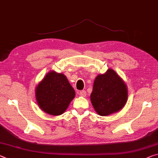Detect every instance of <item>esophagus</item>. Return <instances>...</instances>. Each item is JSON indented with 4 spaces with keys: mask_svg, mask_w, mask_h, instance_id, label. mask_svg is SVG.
Returning <instances> with one entry per match:
<instances>
[{
    "mask_svg": "<svg viewBox=\"0 0 158 158\" xmlns=\"http://www.w3.org/2000/svg\"><path fill=\"white\" fill-rule=\"evenodd\" d=\"M79 95L80 96H82V97H85L86 96V92L85 91H81L79 92Z\"/></svg>",
    "mask_w": 158,
    "mask_h": 158,
    "instance_id": "esophagus-1",
    "label": "esophagus"
}]
</instances>
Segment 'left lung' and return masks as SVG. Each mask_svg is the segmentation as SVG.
<instances>
[{"mask_svg": "<svg viewBox=\"0 0 158 158\" xmlns=\"http://www.w3.org/2000/svg\"><path fill=\"white\" fill-rule=\"evenodd\" d=\"M128 91L124 81L113 69L95 79L91 101L94 108L101 116H107L119 111L126 104Z\"/></svg>", "mask_w": 158, "mask_h": 158, "instance_id": "left-lung-1", "label": "left lung"}]
</instances>
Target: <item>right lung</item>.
<instances>
[{
  "instance_id": "obj_1",
  "label": "right lung",
  "mask_w": 158,
  "mask_h": 158,
  "mask_svg": "<svg viewBox=\"0 0 158 158\" xmlns=\"http://www.w3.org/2000/svg\"><path fill=\"white\" fill-rule=\"evenodd\" d=\"M37 103L46 113L57 116L66 110L75 97V91L67 77L51 71L36 88Z\"/></svg>"
}]
</instances>
